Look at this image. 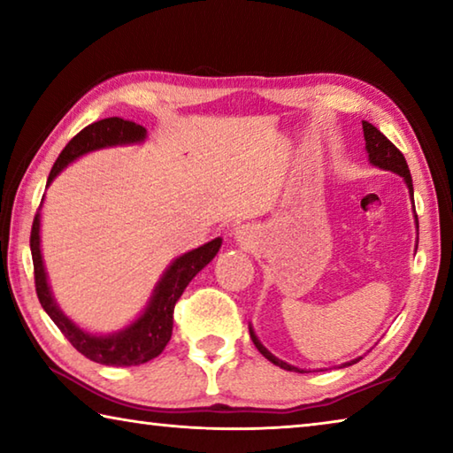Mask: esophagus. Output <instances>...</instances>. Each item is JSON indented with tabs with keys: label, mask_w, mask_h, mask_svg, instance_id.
Returning <instances> with one entry per match:
<instances>
[{
	"label": "esophagus",
	"mask_w": 453,
	"mask_h": 453,
	"mask_svg": "<svg viewBox=\"0 0 453 453\" xmlns=\"http://www.w3.org/2000/svg\"><path fill=\"white\" fill-rule=\"evenodd\" d=\"M235 237H237V242H242L243 245H250V242H254V229H250L248 226L237 227Z\"/></svg>",
	"instance_id": "obj_1"
}]
</instances>
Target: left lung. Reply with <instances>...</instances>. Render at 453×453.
Returning <instances> with one entry per match:
<instances>
[{
  "instance_id": "1",
  "label": "left lung",
  "mask_w": 453,
  "mask_h": 453,
  "mask_svg": "<svg viewBox=\"0 0 453 453\" xmlns=\"http://www.w3.org/2000/svg\"><path fill=\"white\" fill-rule=\"evenodd\" d=\"M362 127H364L365 150H367V157H370V164L381 167V170H388V172H394L397 175H402L403 181H405V186H408V189H410V196L413 199V183H411L410 167H408V164H405L403 153L397 150L395 145L389 142L388 137L383 135L378 127H373L370 121H362ZM416 226H418V216H416ZM250 335H251V342H254V346L259 349V354H262L265 359H270L273 365H280V367H283V370H288V372H300V373L303 372V370H300V367L289 365V364L281 362V359L275 357L273 354H270V351H267L262 346V342L257 340V335H256L254 329H251V326H250ZM359 359H362V357L351 359V362L343 364V365H351V364L359 362Z\"/></svg>"
}]
</instances>
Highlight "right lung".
<instances>
[{
	"mask_svg": "<svg viewBox=\"0 0 453 453\" xmlns=\"http://www.w3.org/2000/svg\"><path fill=\"white\" fill-rule=\"evenodd\" d=\"M145 127L135 124V121H127L121 118H105L94 121V124L83 127L81 132L72 137V142L65 145L64 151L53 164L48 186L56 180V175L78 159L83 153L111 148V145H127V143H142L145 140ZM29 248H32L34 257V275H35V291L40 297L42 308L45 313L53 319L61 334L70 340L72 346L80 351L81 356L102 365H140L150 362V359L157 357L162 354L172 337L173 329V308L175 302L180 300L183 289L188 283L196 278L197 272H202L208 265L221 248V237H216L208 243L199 245L197 250H191L188 254L173 259L172 265L164 272L162 280L157 281L156 289H153L151 300L148 308L137 318L134 324L119 329L116 334L110 335H94L73 324V321L65 316L64 311L58 308L56 300H53L48 273H45L42 250H40V211L35 213L34 226H32V237H29Z\"/></svg>",
	"mask_w": 453,
	"mask_h": 453,
	"instance_id": "right-lung-1",
	"label": "right lung"
}]
</instances>
